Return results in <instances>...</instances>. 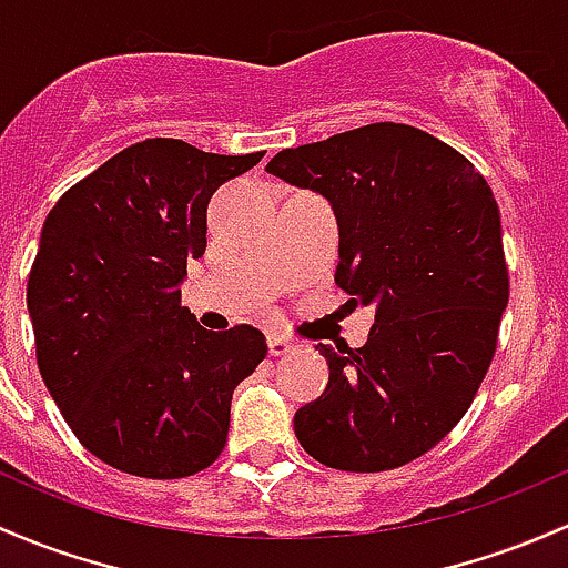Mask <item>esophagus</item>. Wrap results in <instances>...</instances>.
<instances>
[{
    "label": "esophagus",
    "instance_id": "obj_1",
    "mask_svg": "<svg viewBox=\"0 0 568 568\" xmlns=\"http://www.w3.org/2000/svg\"><path fill=\"white\" fill-rule=\"evenodd\" d=\"M296 348H300V345H296L294 339L283 337V334H272V337H268V356H288L294 354Z\"/></svg>",
    "mask_w": 568,
    "mask_h": 568
}]
</instances>
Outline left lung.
Instances as JSON below:
<instances>
[{"mask_svg":"<svg viewBox=\"0 0 568 568\" xmlns=\"http://www.w3.org/2000/svg\"><path fill=\"white\" fill-rule=\"evenodd\" d=\"M266 171L329 201L334 280L375 307L362 348L315 345L329 384L296 410V438L329 468H399L463 419L493 362L509 304L493 190L444 141L394 122L283 149Z\"/></svg>","mask_w":568,"mask_h":568,"instance_id":"1","label":"left lung"}]
</instances>
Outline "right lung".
<instances>
[{"label": "right lung", "mask_w": 568, "mask_h": 568, "mask_svg": "<svg viewBox=\"0 0 568 568\" xmlns=\"http://www.w3.org/2000/svg\"><path fill=\"white\" fill-rule=\"evenodd\" d=\"M261 158L149 139L48 212L27 283L38 367L75 438L111 468L182 479L223 452L231 397L266 339L204 329L182 283L206 250L212 193Z\"/></svg>", "instance_id": "1"}]
</instances>
